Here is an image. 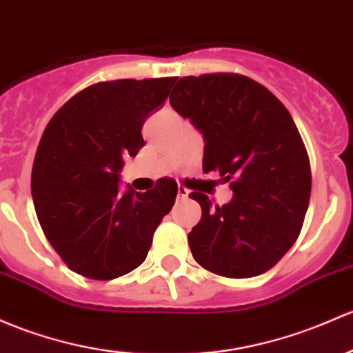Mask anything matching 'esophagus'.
I'll use <instances>...</instances> for the list:
<instances>
[{"label": "esophagus", "instance_id": "34e87169", "mask_svg": "<svg viewBox=\"0 0 353 353\" xmlns=\"http://www.w3.org/2000/svg\"><path fill=\"white\" fill-rule=\"evenodd\" d=\"M189 196V189L184 186H177V198L179 199H186Z\"/></svg>", "mask_w": 353, "mask_h": 353}]
</instances>
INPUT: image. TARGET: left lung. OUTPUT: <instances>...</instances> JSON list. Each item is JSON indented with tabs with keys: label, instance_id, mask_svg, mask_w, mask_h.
<instances>
[{
	"label": "left lung",
	"instance_id": "obj_1",
	"mask_svg": "<svg viewBox=\"0 0 353 353\" xmlns=\"http://www.w3.org/2000/svg\"><path fill=\"white\" fill-rule=\"evenodd\" d=\"M169 101L205 137L203 170H218L233 189L214 208L203 192L189 194L203 210L188 235L192 257L218 276H261L296 242L310 203V157L294 120L242 74L181 77Z\"/></svg>",
	"mask_w": 353,
	"mask_h": 353
}]
</instances>
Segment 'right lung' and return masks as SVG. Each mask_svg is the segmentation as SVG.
Returning <instances> with one entry per match:
<instances>
[{
	"label": "right lung",
	"instance_id": "right-lung-1",
	"mask_svg": "<svg viewBox=\"0 0 353 353\" xmlns=\"http://www.w3.org/2000/svg\"><path fill=\"white\" fill-rule=\"evenodd\" d=\"M176 77L92 84L52 117L37 148L32 198L54 250L74 272L96 281L125 276L145 261L155 228L172 210L177 184L120 194L125 157L145 145L142 127Z\"/></svg>",
	"mask_w": 353,
	"mask_h": 353
}]
</instances>
